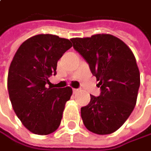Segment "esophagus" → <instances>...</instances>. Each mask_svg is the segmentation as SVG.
Instances as JSON below:
<instances>
[{"label": "esophagus", "instance_id": "34e87169", "mask_svg": "<svg viewBox=\"0 0 151 151\" xmlns=\"http://www.w3.org/2000/svg\"><path fill=\"white\" fill-rule=\"evenodd\" d=\"M72 91H73V93H74V94H76V93H78V92L80 91V89H79V88H73V89H72Z\"/></svg>", "mask_w": 151, "mask_h": 151}]
</instances>
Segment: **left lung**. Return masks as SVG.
Returning <instances> with one entry per match:
<instances>
[{
	"label": "left lung",
	"instance_id": "left-lung-1",
	"mask_svg": "<svg viewBox=\"0 0 151 151\" xmlns=\"http://www.w3.org/2000/svg\"><path fill=\"white\" fill-rule=\"evenodd\" d=\"M73 48L88 63L101 89L99 96L81 108L88 130L97 134L117 131L128 119L136 104L140 71L131 49L111 34H96L70 39Z\"/></svg>",
	"mask_w": 151,
	"mask_h": 151
}]
</instances>
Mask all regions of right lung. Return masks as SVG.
Returning a JSON list of instances; mask_svg holds the SVG:
<instances>
[{"instance_id":"add662e5","label":"right lung","mask_w":151,"mask_h":151,"mask_svg":"<svg viewBox=\"0 0 151 151\" xmlns=\"http://www.w3.org/2000/svg\"><path fill=\"white\" fill-rule=\"evenodd\" d=\"M72 46L53 34H38L24 41L16 52L8 74V90L15 113L32 133L46 135L60 126L72 89L47 88L56 74L57 61Z\"/></svg>"}]
</instances>
